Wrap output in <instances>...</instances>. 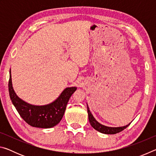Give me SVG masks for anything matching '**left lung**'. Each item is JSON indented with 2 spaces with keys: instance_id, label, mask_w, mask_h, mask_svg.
Listing matches in <instances>:
<instances>
[{
  "instance_id": "8db88e82",
  "label": "left lung",
  "mask_w": 156,
  "mask_h": 156,
  "mask_svg": "<svg viewBox=\"0 0 156 156\" xmlns=\"http://www.w3.org/2000/svg\"><path fill=\"white\" fill-rule=\"evenodd\" d=\"M87 107L88 117H89V122H90V125H91L92 127L96 129V131H99L102 133L115 134L117 133H119V132L122 131L124 130V129H126L131 124V122H130L129 124H128V125H126L125 126H117V127H113V126H105L104 125H102V124H100V122H98V121L96 120V118L94 117V115H92V113L90 112V109H89L87 103Z\"/></svg>"
}]
</instances>
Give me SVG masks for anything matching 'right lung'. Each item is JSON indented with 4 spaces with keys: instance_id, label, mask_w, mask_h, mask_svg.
Segmentation results:
<instances>
[{
    "instance_id": "1",
    "label": "right lung",
    "mask_w": 156,
    "mask_h": 156,
    "mask_svg": "<svg viewBox=\"0 0 156 156\" xmlns=\"http://www.w3.org/2000/svg\"><path fill=\"white\" fill-rule=\"evenodd\" d=\"M8 86L10 98L21 118L31 126L43 129L54 127L60 122L69 100L77 89L76 87H67L51 103L34 105L20 98L16 94L12 86L11 69L9 71Z\"/></svg>"
}]
</instances>
